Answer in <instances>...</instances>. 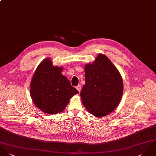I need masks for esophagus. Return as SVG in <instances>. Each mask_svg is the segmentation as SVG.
I'll use <instances>...</instances> for the list:
<instances>
[{
	"mask_svg": "<svg viewBox=\"0 0 156 156\" xmlns=\"http://www.w3.org/2000/svg\"><path fill=\"white\" fill-rule=\"evenodd\" d=\"M76 89L78 90V91L79 92H80L81 89V85H78V86L76 87Z\"/></svg>",
	"mask_w": 156,
	"mask_h": 156,
	"instance_id": "34e87169",
	"label": "esophagus"
}]
</instances>
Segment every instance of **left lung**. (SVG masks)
Instances as JSON below:
<instances>
[{
	"mask_svg": "<svg viewBox=\"0 0 156 156\" xmlns=\"http://www.w3.org/2000/svg\"><path fill=\"white\" fill-rule=\"evenodd\" d=\"M85 82L80 96L88 112L97 118L107 116L118 106L123 81L118 69L102 54L84 67Z\"/></svg>",
	"mask_w": 156,
	"mask_h": 156,
	"instance_id": "obj_1",
	"label": "left lung"
}]
</instances>
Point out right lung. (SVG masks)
Listing matches in <instances>:
<instances>
[{
  "mask_svg": "<svg viewBox=\"0 0 156 156\" xmlns=\"http://www.w3.org/2000/svg\"><path fill=\"white\" fill-rule=\"evenodd\" d=\"M63 68L54 66L51 58L37 66L30 84V94L35 106L43 113L54 115L62 112L71 98L78 94L62 73Z\"/></svg>",
  "mask_w": 156,
  "mask_h": 156,
  "instance_id": "obj_1",
  "label": "right lung"
}]
</instances>
